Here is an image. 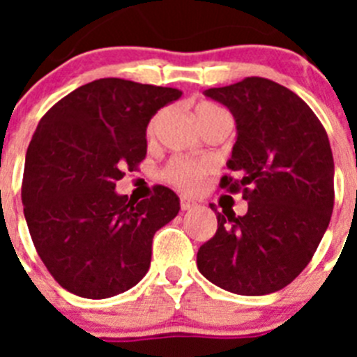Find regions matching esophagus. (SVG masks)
I'll list each match as a JSON object with an SVG mask.
<instances>
[{"mask_svg": "<svg viewBox=\"0 0 357 357\" xmlns=\"http://www.w3.org/2000/svg\"><path fill=\"white\" fill-rule=\"evenodd\" d=\"M195 206H198V202L195 200V198L188 197V195H182V197H181V209H182V211L193 209Z\"/></svg>", "mask_w": 357, "mask_h": 357, "instance_id": "obj_1", "label": "esophagus"}]
</instances>
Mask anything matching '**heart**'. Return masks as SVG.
<instances>
[{"label":"heart","instance_id":"1","mask_svg":"<svg viewBox=\"0 0 357 357\" xmlns=\"http://www.w3.org/2000/svg\"><path fill=\"white\" fill-rule=\"evenodd\" d=\"M222 112V109L214 103L209 102H200L195 107V116H197V121L200 125H204V121L211 118V116ZM157 121H159V116L151 119L150 125H148V135L155 134ZM207 173H209V164L204 162V160L197 159H188V157H173L162 169V178L169 184L176 185V188L185 189V191H195V189L200 188L206 181Z\"/></svg>","mask_w":357,"mask_h":357}]
</instances>
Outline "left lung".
<instances>
[{
    "instance_id": "1",
    "label": "left lung",
    "mask_w": 357,
    "mask_h": 357,
    "mask_svg": "<svg viewBox=\"0 0 357 357\" xmlns=\"http://www.w3.org/2000/svg\"><path fill=\"white\" fill-rule=\"evenodd\" d=\"M204 94L236 119L238 139L227 162L232 175L220 185L241 191L248 211L216 213L218 230L198 250V270L238 295L279 291L307 266L329 227L334 160L327 132L302 98L268 78Z\"/></svg>"
}]
</instances>
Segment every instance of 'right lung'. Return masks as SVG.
Masks as SVG:
<instances>
[{"instance_id":"1","label":"right lung","mask_w":357,"mask_h":357,"mask_svg":"<svg viewBox=\"0 0 357 357\" xmlns=\"http://www.w3.org/2000/svg\"><path fill=\"white\" fill-rule=\"evenodd\" d=\"M173 87L100 78L43 116L24 160L21 198L36 250L53 279L84 298H109L146 275L153 234L178 214L155 185L146 200L114 191L146 157V127Z\"/></svg>"}]
</instances>
